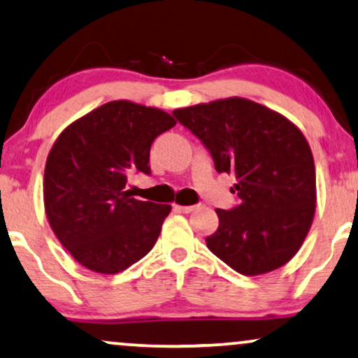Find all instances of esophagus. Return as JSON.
<instances>
[{"label": "esophagus", "mask_w": 358, "mask_h": 358, "mask_svg": "<svg viewBox=\"0 0 358 358\" xmlns=\"http://www.w3.org/2000/svg\"><path fill=\"white\" fill-rule=\"evenodd\" d=\"M199 207H201V206H176V210H179V212H182V213H190V212H194Z\"/></svg>", "instance_id": "34e87169"}]
</instances>
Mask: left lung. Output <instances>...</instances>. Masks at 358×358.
I'll use <instances>...</instances> for the list:
<instances>
[{
    "label": "left lung",
    "instance_id": "left-lung-1",
    "mask_svg": "<svg viewBox=\"0 0 358 358\" xmlns=\"http://www.w3.org/2000/svg\"><path fill=\"white\" fill-rule=\"evenodd\" d=\"M201 139L217 173L234 174L238 206L217 208L206 243L241 275L273 271L298 253L315 210V169L304 134L289 120L247 99L174 110Z\"/></svg>",
    "mask_w": 358,
    "mask_h": 358
}]
</instances>
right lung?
Listing matches in <instances>:
<instances>
[{
	"label": "right lung",
	"instance_id": "obj_1",
	"mask_svg": "<svg viewBox=\"0 0 358 358\" xmlns=\"http://www.w3.org/2000/svg\"><path fill=\"white\" fill-rule=\"evenodd\" d=\"M176 120L166 111L110 101L60 133L44 171V206L60 243L88 270L115 275L155 247L171 206L136 201L128 176H150L152 141Z\"/></svg>",
	"mask_w": 358,
	"mask_h": 358
}]
</instances>
